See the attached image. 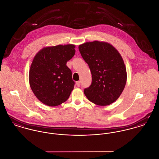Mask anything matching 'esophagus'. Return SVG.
<instances>
[{
	"label": "esophagus",
	"instance_id": "esophagus-1",
	"mask_svg": "<svg viewBox=\"0 0 159 159\" xmlns=\"http://www.w3.org/2000/svg\"><path fill=\"white\" fill-rule=\"evenodd\" d=\"M76 85H77V86L78 87H79V86H80V81L76 82Z\"/></svg>",
	"mask_w": 159,
	"mask_h": 159
}]
</instances>
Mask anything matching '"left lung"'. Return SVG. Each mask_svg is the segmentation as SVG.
<instances>
[{
	"instance_id": "1",
	"label": "left lung",
	"mask_w": 159,
	"mask_h": 159,
	"mask_svg": "<svg viewBox=\"0 0 159 159\" xmlns=\"http://www.w3.org/2000/svg\"><path fill=\"white\" fill-rule=\"evenodd\" d=\"M79 49L92 74L91 85L84 89L86 97L100 106L115 102L122 94L127 78L119 52L109 43L98 41L86 42Z\"/></svg>"
}]
</instances>
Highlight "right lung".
Segmentation results:
<instances>
[{
    "label": "right lung",
    "mask_w": 159,
    "mask_h": 159,
    "mask_svg": "<svg viewBox=\"0 0 159 159\" xmlns=\"http://www.w3.org/2000/svg\"><path fill=\"white\" fill-rule=\"evenodd\" d=\"M74 48L71 44L47 47L34 57L30 70V85L45 105L56 107L70 97L75 82L66 62L74 56Z\"/></svg>",
    "instance_id": "1"
}]
</instances>
